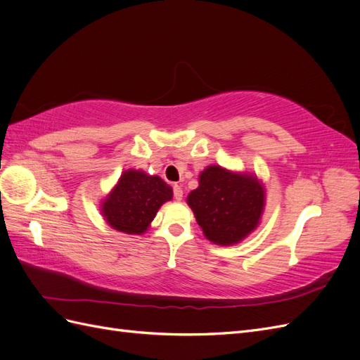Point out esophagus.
Here are the masks:
<instances>
[{
  "instance_id": "1",
  "label": "esophagus",
  "mask_w": 360,
  "mask_h": 360,
  "mask_svg": "<svg viewBox=\"0 0 360 360\" xmlns=\"http://www.w3.org/2000/svg\"><path fill=\"white\" fill-rule=\"evenodd\" d=\"M172 191H174V198H176L177 201H181V198H183V189H181V186L176 184V186L172 188Z\"/></svg>"
}]
</instances>
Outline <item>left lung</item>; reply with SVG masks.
<instances>
[{
  "instance_id": "obj_1",
  "label": "left lung",
  "mask_w": 360,
  "mask_h": 360,
  "mask_svg": "<svg viewBox=\"0 0 360 360\" xmlns=\"http://www.w3.org/2000/svg\"><path fill=\"white\" fill-rule=\"evenodd\" d=\"M266 192L252 174L219 165L200 174V186L188 195L204 236L216 245H236L252 233L264 210Z\"/></svg>"
}]
</instances>
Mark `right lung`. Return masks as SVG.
<instances>
[{
  "mask_svg": "<svg viewBox=\"0 0 360 360\" xmlns=\"http://www.w3.org/2000/svg\"><path fill=\"white\" fill-rule=\"evenodd\" d=\"M172 200V188L158 176L127 169L102 202L108 225L126 234H144L163 202Z\"/></svg>",
  "mask_w": 360,
  "mask_h": 360,
  "instance_id": "obj_1",
  "label": "right lung"
}]
</instances>
